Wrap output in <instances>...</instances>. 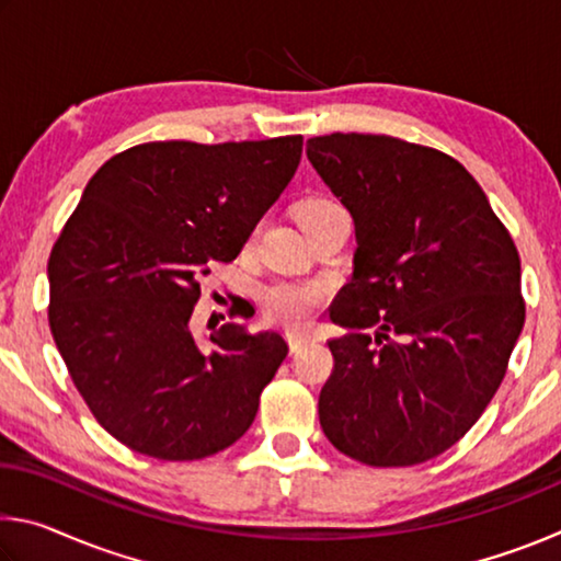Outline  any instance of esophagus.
Returning <instances> with one entry per match:
<instances>
[{"mask_svg":"<svg viewBox=\"0 0 561 561\" xmlns=\"http://www.w3.org/2000/svg\"><path fill=\"white\" fill-rule=\"evenodd\" d=\"M287 341H289V348L291 351H299L301 346H307L311 341V334H304V331H289L287 334Z\"/></svg>","mask_w":561,"mask_h":561,"instance_id":"1","label":"esophagus"}]
</instances>
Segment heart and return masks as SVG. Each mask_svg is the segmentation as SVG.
Returning a JSON list of instances; mask_svg holds the SVG:
<instances>
[{"instance_id":"b5f03b06","label":"heart","mask_w":561,"mask_h":561,"mask_svg":"<svg viewBox=\"0 0 561 561\" xmlns=\"http://www.w3.org/2000/svg\"><path fill=\"white\" fill-rule=\"evenodd\" d=\"M334 205L339 203L327 201V197H309V201L297 205L299 222H307L309 217L324 213ZM321 297H324V291H321L319 284L294 279H277L260 291V301L267 317L282 327H301L304 321L314 314Z\"/></svg>"}]
</instances>
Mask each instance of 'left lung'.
Masks as SVG:
<instances>
[{
	"label": "left lung",
	"instance_id": "left-lung-1",
	"mask_svg": "<svg viewBox=\"0 0 561 561\" xmlns=\"http://www.w3.org/2000/svg\"><path fill=\"white\" fill-rule=\"evenodd\" d=\"M307 156L356 225L354 277L331 307L334 371L321 388L329 443L371 468L453 448L505 378L525 327L519 254L485 193L440 150L331 133ZM379 331L368 337L360 328Z\"/></svg>",
	"mask_w": 561,
	"mask_h": 561
}]
</instances>
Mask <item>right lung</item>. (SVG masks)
Here are the masks:
<instances>
[{"label": "right lung", "mask_w": 561, "mask_h": 561, "mask_svg": "<svg viewBox=\"0 0 561 561\" xmlns=\"http://www.w3.org/2000/svg\"><path fill=\"white\" fill-rule=\"evenodd\" d=\"M301 136L156 140L106 160L49 254V327L76 391L126 448L201 460L250 428L289 346L222 324L193 336L201 277L232 262L289 185Z\"/></svg>", "instance_id": "add662e5"}]
</instances>
